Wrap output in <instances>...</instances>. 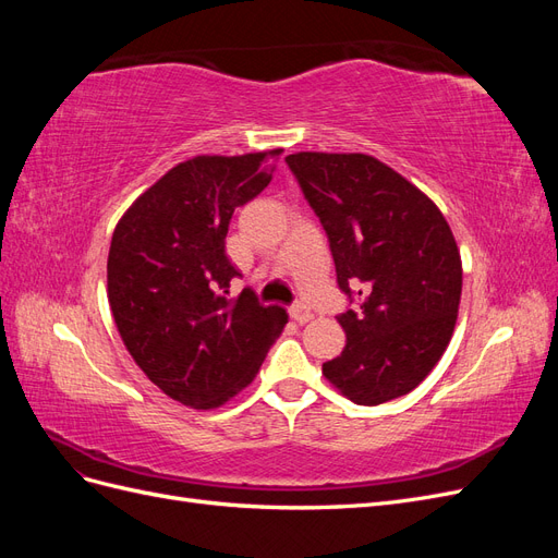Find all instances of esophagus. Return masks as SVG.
<instances>
[{"mask_svg": "<svg viewBox=\"0 0 558 558\" xmlns=\"http://www.w3.org/2000/svg\"><path fill=\"white\" fill-rule=\"evenodd\" d=\"M289 314H291V318L295 320V324H307V320H312V310L307 307V305H302V302H295V305L289 310Z\"/></svg>", "mask_w": 558, "mask_h": 558, "instance_id": "34e87169", "label": "esophagus"}]
</instances>
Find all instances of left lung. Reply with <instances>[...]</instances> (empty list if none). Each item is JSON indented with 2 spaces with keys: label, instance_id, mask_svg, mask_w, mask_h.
Instances as JSON below:
<instances>
[{
  "label": "left lung",
  "instance_id": "left-lung-1",
  "mask_svg": "<svg viewBox=\"0 0 558 558\" xmlns=\"http://www.w3.org/2000/svg\"><path fill=\"white\" fill-rule=\"evenodd\" d=\"M286 165L349 298L337 316L347 347L324 363L326 379L367 408L410 393L442 359L459 314L461 256L445 216L373 156L307 150Z\"/></svg>",
  "mask_w": 558,
  "mask_h": 558
}]
</instances>
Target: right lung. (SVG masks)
Returning a JSON list of instances; mask_svg holds the SVG:
<instances>
[{
	"instance_id": "1",
	"label": "right lung",
	"mask_w": 558,
	"mask_h": 558,
	"mask_svg": "<svg viewBox=\"0 0 558 558\" xmlns=\"http://www.w3.org/2000/svg\"><path fill=\"white\" fill-rule=\"evenodd\" d=\"M272 154L197 156L172 167L116 226L107 281L123 342L162 393L211 410L248 386L289 324L251 291L226 253L234 209L272 179Z\"/></svg>"
}]
</instances>
